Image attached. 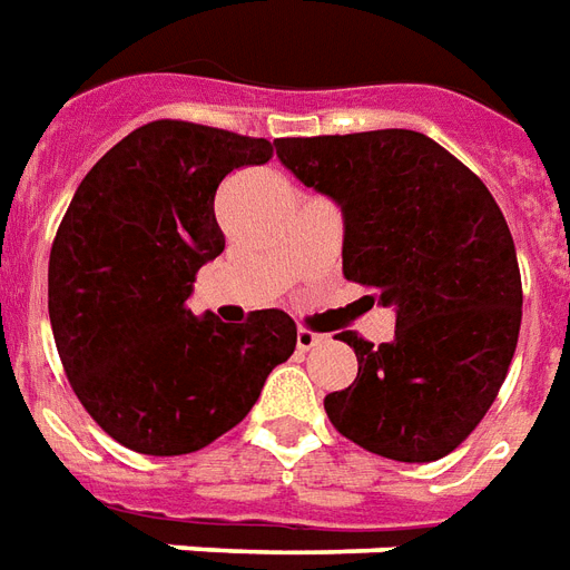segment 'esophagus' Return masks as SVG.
<instances>
[{"mask_svg":"<svg viewBox=\"0 0 570 570\" xmlns=\"http://www.w3.org/2000/svg\"><path fill=\"white\" fill-rule=\"evenodd\" d=\"M323 335H317V332H311V328H305V326H298V332H296V347L298 350H314L317 347V344H323Z\"/></svg>","mask_w":570,"mask_h":570,"instance_id":"esophagus-1","label":"esophagus"}]
</instances>
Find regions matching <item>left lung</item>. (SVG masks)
Returning a JSON list of instances; mask_svg holds the SVG:
<instances>
[{
	"instance_id": "1",
	"label": "left lung",
	"mask_w": 570,
	"mask_h": 570,
	"mask_svg": "<svg viewBox=\"0 0 570 570\" xmlns=\"http://www.w3.org/2000/svg\"><path fill=\"white\" fill-rule=\"evenodd\" d=\"M305 187L344 210V277L395 307V338L356 332L360 371L328 392L341 435L395 462H435L465 441L508 377L522 281L508 220L487 184L411 129L277 138Z\"/></svg>"
}]
</instances>
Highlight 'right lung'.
Instances as JSON below:
<instances>
[{
	"mask_svg": "<svg viewBox=\"0 0 570 570\" xmlns=\"http://www.w3.org/2000/svg\"><path fill=\"white\" fill-rule=\"evenodd\" d=\"M272 141L154 120L87 171L48 265V311L71 390L117 444L184 456L250 414L296 350V323L268 307L244 323L193 317L187 298L226 247L214 196Z\"/></svg>",
	"mask_w": 570,
	"mask_h": 570,
	"instance_id": "obj_1",
	"label": "right lung"
}]
</instances>
